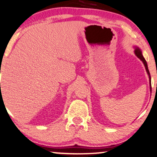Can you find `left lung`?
Wrapping results in <instances>:
<instances>
[{"label": "left lung", "mask_w": 157, "mask_h": 157, "mask_svg": "<svg viewBox=\"0 0 157 157\" xmlns=\"http://www.w3.org/2000/svg\"><path fill=\"white\" fill-rule=\"evenodd\" d=\"M135 53H136V55L137 56V57L138 58H139L140 60L143 61V63H144L145 67H146V72H147L148 76H149V81H150V88H151V76H150V73H149V71H148V65H147V63H146V61L145 60L144 57L142 55V52L138 48H136V50H135Z\"/></svg>", "instance_id": "1"}]
</instances>
